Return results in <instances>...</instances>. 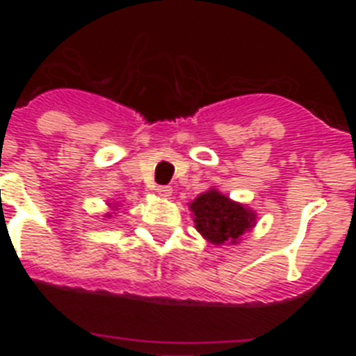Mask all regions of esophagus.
<instances>
[{"label": "esophagus", "instance_id": "34e87169", "mask_svg": "<svg viewBox=\"0 0 356 356\" xmlns=\"http://www.w3.org/2000/svg\"><path fill=\"white\" fill-rule=\"evenodd\" d=\"M156 193L163 197H169L172 194V187H169V185H159V187H156Z\"/></svg>", "mask_w": 356, "mask_h": 356}]
</instances>
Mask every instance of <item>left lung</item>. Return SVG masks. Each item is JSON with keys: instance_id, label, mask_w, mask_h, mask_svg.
Here are the masks:
<instances>
[{"instance_id": "left-lung-1", "label": "left lung", "mask_w": 356, "mask_h": 356, "mask_svg": "<svg viewBox=\"0 0 356 356\" xmlns=\"http://www.w3.org/2000/svg\"><path fill=\"white\" fill-rule=\"evenodd\" d=\"M196 228L212 244L235 242L254 225V213L217 191L201 194L191 203Z\"/></svg>"}]
</instances>
